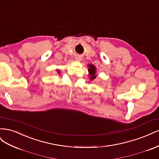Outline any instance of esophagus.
<instances>
[{
	"instance_id": "34e87169",
	"label": "esophagus",
	"mask_w": 159,
	"mask_h": 159,
	"mask_svg": "<svg viewBox=\"0 0 159 159\" xmlns=\"http://www.w3.org/2000/svg\"><path fill=\"white\" fill-rule=\"evenodd\" d=\"M76 60H78V61H80V60H81V57H80V56H78V57H76Z\"/></svg>"
}]
</instances>
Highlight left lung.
<instances>
[{"mask_svg": "<svg viewBox=\"0 0 159 159\" xmlns=\"http://www.w3.org/2000/svg\"><path fill=\"white\" fill-rule=\"evenodd\" d=\"M89 68L88 69V71L89 72V74L91 75V80H94L96 78V75H95V67L93 65H89Z\"/></svg>", "mask_w": 159, "mask_h": 159, "instance_id": "1", "label": "left lung"}]
</instances>
